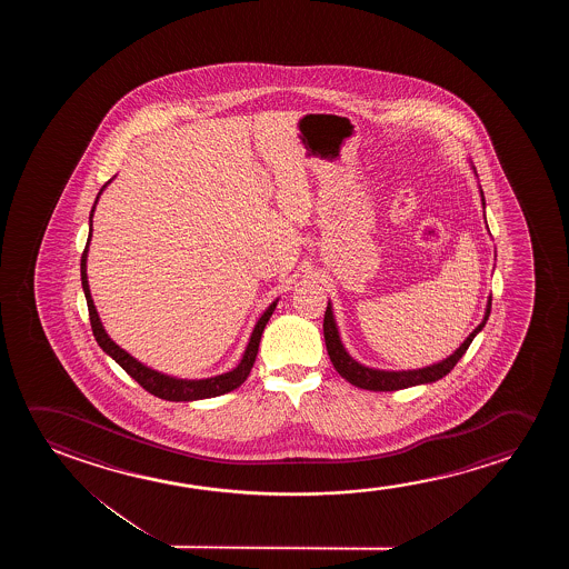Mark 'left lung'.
Instances as JSON below:
<instances>
[{
    "instance_id": "left-lung-1",
    "label": "left lung",
    "mask_w": 569,
    "mask_h": 569,
    "mask_svg": "<svg viewBox=\"0 0 569 569\" xmlns=\"http://www.w3.org/2000/svg\"><path fill=\"white\" fill-rule=\"evenodd\" d=\"M472 171L476 174L475 164H472ZM480 196H482V206L483 210H486L482 187H480ZM483 219H486V213H483ZM486 227H488V223H486ZM490 311L491 296L488 297L482 322L468 335L467 340L460 343L459 348L452 351L451 356L437 361L433 366L420 367V369H405V371L375 369V367L363 366V363H359V361L351 358L350 351L343 348L340 330H338V325H336L335 309H332L330 301H328L327 312H325V325H322V328H325V342H327L328 356H330V361H332L336 371L342 375L343 379L351 382L353 387L375 390V392H387V390L408 389V387H416V385H429V382L439 381V379H443L445 375L451 373L452 367L457 366V361L467 353L468 346L472 343L475 336L478 332H482V328L486 327V320L490 317Z\"/></svg>"
}]
</instances>
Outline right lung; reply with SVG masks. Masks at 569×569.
<instances>
[{
  "mask_svg": "<svg viewBox=\"0 0 569 569\" xmlns=\"http://www.w3.org/2000/svg\"><path fill=\"white\" fill-rule=\"evenodd\" d=\"M112 179L99 190L97 200L93 203V210L89 213V237H87L86 250L81 254V286H83V293H86L87 307H89V319H91V328H93V336L97 343L101 346L102 351L117 361L118 366L124 369L126 373L132 377L133 381L140 382L143 389L151 392L153 397L163 398V400H171V402H192V400H202V398L219 397L226 395L231 390L241 387L242 382L247 381L250 369L254 366L257 359L258 346H260V338L264 332L268 320L272 317L273 309L280 299L272 301V305L262 312V317L257 320V325L252 328L249 343L244 348L239 366L227 371V373L216 375V377H208V379H179V377H171V375L161 373L151 367L143 366L141 361L130 356L128 351L122 350L102 327L101 317L97 312V307L91 297V289H89V280H87V257H89V244H91V234H93V216L97 202L101 198L102 190L109 187Z\"/></svg>",
  "mask_w": 569,
  "mask_h": 569,
  "instance_id": "add662e5",
  "label": "right lung"
}]
</instances>
